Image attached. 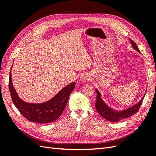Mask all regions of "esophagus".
Segmentation results:
<instances>
[{"label":"esophagus","mask_w":156,"mask_h":156,"mask_svg":"<svg viewBox=\"0 0 156 156\" xmlns=\"http://www.w3.org/2000/svg\"><path fill=\"white\" fill-rule=\"evenodd\" d=\"M89 79H90L89 75L88 73H86L82 74L81 75V77H80V79H81V81L82 82H86V81H88Z\"/></svg>","instance_id":"34e87169"}]
</instances>
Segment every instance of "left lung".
Masks as SVG:
<instances>
[{"instance_id": "obj_1", "label": "left lung", "mask_w": 156, "mask_h": 156, "mask_svg": "<svg viewBox=\"0 0 156 156\" xmlns=\"http://www.w3.org/2000/svg\"><path fill=\"white\" fill-rule=\"evenodd\" d=\"M129 40L133 49L140 53V51L137 48V45H136L135 42L131 40ZM96 92L97 94V98H96L95 107L97 112L99 113V115H100L102 117L104 118L105 119L107 120L108 121L113 122H118L122 119H127V117L131 116V115L135 114V113L139 111L141 105H142L143 99L145 96V94H144V96L141 98L140 101H139L135 105L127 108V109H125L124 111H116L113 110L111 107H108L105 104V102L103 101L102 100V99L101 98L100 92H99L97 89H96Z\"/></svg>"}]
</instances>
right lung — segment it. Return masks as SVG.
<instances>
[{
  "instance_id": "add662e5",
  "label": "right lung",
  "mask_w": 156,
  "mask_h": 156,
  "mask_svg": "<svg viewBox=\"0 0 156 156\" xmlns=\"http://www.w3.org/2000/svg\"><path fill=\"white\" fill-rule=\"evenodd\" d=\"M75 86V82L71 83L61 90L50 100L35 104L23 101L18 96L15 88L13 87L11 70L9 76V90L13 104L25 119L30 122L39 124L53 122L62 115L67 105L70 94L73 91Z\"/></svg>"
}]
</instances>
